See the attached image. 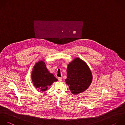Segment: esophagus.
Returning <instances> with one entry per match:
<instances>
[{"instance_id": "esophagus-1", "label": "esophagus", "mask_w": 125, "mask_h": 125, "mask_svg": "<svg viewBox=\"0 0 125 125\" xmlns=\"http://www.w3.org/2000/svg\"><path fill=\"white\" fill-rule=\"evenodd\" d=\"M58 80H59V81L62 82V77H59V78H58Z\"/></svg>"}]
</instances>
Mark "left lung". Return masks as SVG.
Segmentation results:
<instances>
[{
    "instance_id": "8db88e82",
    "label": "left lung",
    "mask_w": 125,
    "mask_h": 125,
    "mask_svg": "<svg viewBox=\"0 0 125 125\" xmlns=\"http://www.w3.org/2000/svg\"><path fill=\"white\" fill-rule=\"evenodd\" d=\"M66 84L71 93L78 94L86 90L92 81V74L87 64L79 58L71 62L67 68Z\"/></svg>"
}]
</instances>
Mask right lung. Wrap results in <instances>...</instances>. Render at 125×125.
<instances>
[{
	"label": "right lung",
	"instance_id": "add662e5",
	"mask_svg": "<svg viewBox=\"0 0 125 125\" xmlns=\"http://www.w3.org/2000/svg\"><path fill=\"white\" fill-rule=\"evenodd\" d=\"M32 81L36 88L43 92L54 82L58 81L54 75L49 72L44 61L41 60L34 65L31 75Z\"/></svg>",
	"mask_w": 125,
	"mask_h": 125
}]
</instances>
